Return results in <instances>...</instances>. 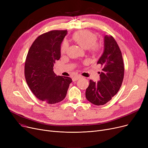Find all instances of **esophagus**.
Listing matches in <instances>:
<instances>
[{"label": "esophagus", "mask_w": 148, "mask_h": 148, "mask_svg": "<svg viewBox=\"0 0 148 148\" xmlns=\"http://www.w3.org/2000/svg\"><path fill=\"white\" fill-rule=\"evenodd\" d=\"M81 77H81L80 75H75V76H74V77H73L72 80H73V82H75V81H77V80H79V79H80Z\"/></svg>", "instance_id": "1"}]
</instances>
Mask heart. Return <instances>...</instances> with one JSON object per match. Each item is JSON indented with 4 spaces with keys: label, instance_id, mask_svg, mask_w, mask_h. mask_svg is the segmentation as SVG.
I'll list each match as a JSON object with an SVG mask.
<instances>
[{
    "label": "heart",
    "instance_id": "heart-1",
    "mask_svg": "<svg viewBox=\"0 0 148 148\" xmlns=\"http://www.w3.org/2000/svg\"><path fill=\"white\" fill-rule=\"evenodd\" d=\"M97 35L89 30H84L76 32L74 36V40L84 49H90L93 50H97L98 45L95 44ZM68 49V43L64 41L62 44L60 51L62 53H65Z\"/></svg>",
    "mask_w": 148,
    "mask_h": 148
}]
</instances>
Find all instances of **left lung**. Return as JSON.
<instances>
[{
    "mask_svg": "<svg viewBox=\"0 0 148 148\" xmlns=\"http://www.w3.org/2000/svg\"><path fill=\"white\" fill-rule=\"evenodd\" d=\"M101 65L102 72L99 73L100 80L89 81L86 90V98L97 106L104 105L118 92L124 75V65L121 51L114 38L105 35L104 51L97 62Z\"/></svg>",
    "mask_w": 148,
    "mask_h": 148,
    "instance_id": "1",
    "label": "left lung"
}]
</instances>
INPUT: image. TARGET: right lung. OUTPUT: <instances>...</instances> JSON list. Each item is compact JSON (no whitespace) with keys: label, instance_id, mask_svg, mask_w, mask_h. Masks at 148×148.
I'll return each mask as SVG.
<instances>
[{"label":"right lung","instance_id":"right-lung-1","mask_svg":"<svg viewBox=\"0 0 148 148\" xmlns=\"http://www.w3.org/2000/svg\"><path fill=\"white\" fill-rule=\"evenodd\" d=\"M67 30H52L39 36L31 45L26 57L25 75L35 97L48 104H56L66 95L72 79L57 75L54 64L60 58L61 44Z\"/></svg>","mask_w":148,"mask_h":148}]
</instances>
